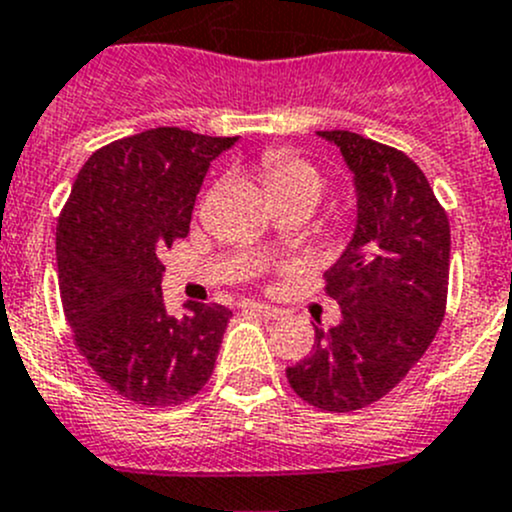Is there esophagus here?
<instances>
[{
    "mask_svg": "<svg viewBox=\"0 0 512 512\" xmlns=\"http://www.w3.org/2000/svg\"><path fill=\"white\" fill-rule=\"evenodd\" d=\"M240 309L247 314H260V317H267V319H277L282 314V309L270 307V304H265V302H252V299L242 302Z\"/></svg>",
    "mask_w": 512,
    "mask_h": 512,
    "instance_id": "1",
    "label": "esophagus"
}]
</instances>
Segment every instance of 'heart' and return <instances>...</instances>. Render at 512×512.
I'll list each match as a JSON object with an SVG mask.
<instances>
[{
    "label": "heart",
    "instance_id": "1",
    "mask_svg": "<svg viewBox=\"0 0 512 512\" xmlns=\"http://www.w3.org/2000/svg\"><path fill=\"white\" fill-rule=\"evenodd\" d=\"M262 173L265 183L275 198H282L287 193H297L302 188L322 190V178L307 160L292 156L287 151H270L262 160Z\"/></svg>",
    "mask_w": 512,
    "mask_h": 512
}]
</instances>
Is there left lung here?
<instances>
[{"label":"left lung","mask_w":512,"mask_h":512,"mask_svg":"<svg viewBox=\"0 0 512 512\" xmlns=\"http://www.w3.org/2000/svg\"><path fill=\"white\" fill-rule=\"evenodd\" d=\"M354 175L356 227L327 270L342 322L314 329L289 386L322 411L364 409L426 354L446 314L451 227L423 170L406 153L352 131H317Z\"/></svg>","instance_id":"obj_1"}]
</instances>
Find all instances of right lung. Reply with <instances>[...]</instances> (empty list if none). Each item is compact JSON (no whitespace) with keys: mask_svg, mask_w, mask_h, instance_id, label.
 Returning a JSON list of instances; mask_svg holds the SVG:
<instances>
[{"mask_svg":"<svg viewBox=\"0 0 512 512\" xmlns=\"http://www.w3.org/2000/svg\"><path fill=\"white\" fill-rule=\"evenodd\" d=\"M237 138L151 128L98 151L79 170L56 225L66 322L91 369L133 404L175 406L208 384L232 312H165L160 255L190 232L210 163Z\"/></svg>","mask_w":512,"mask_h":512,"instance_id":"1","label":"right lung"}]
</instances>
